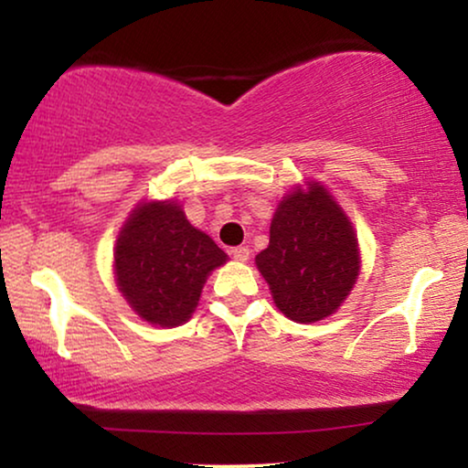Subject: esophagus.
Masks as SVG:
<instances>
[{
    "label": "esophagus",
    "mask_w": 468,
    "mask_h": 468,
    "mask_svg": "<svg viewBox=\"0 0 468 468\" xmlns=\"http://www.w3.org/2000/svg\"><path fill=\"white\" fill-rule=\"evenodd\" d=\"M229 253H232V258H234L236 261H247L249 255H251V251H249L247 247H234Z\"/></svg>",
    "instance_id": "obj_1"
}]
</instances>
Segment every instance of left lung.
<instances>
[{
	"label": "left lung",
	"instance_id": "1",
	"mask_svg": "<svg viewBox=\"0 0 468 468\" xmlns=\"http://www.w3.org/2000/svg\"><path fill=\"white\" fill-rule=\"evenodd\" d=\"M255 264L277 309L300 324L336 313L360 274V249L349 217L315 181L279 202L271 242Z\"/></svg>",
	"mask_w": 468,
	"mask_h": 468
}]
</instances>
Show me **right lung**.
Instances as JSON below:
<instances>
[{
	"label": "right lung",
	"mask_w": 468,
	"mask_h": 468,
	"mask_svg": "<svg viewBox=\"0 0 468 468\" xmlns=\"http://www.w3.org/2000/svg\"><path fill=\"white\" fill-rule=\"evenodd\" d=\"M226 261L175 200L138 204L114 245L119 292L144 322L162 328L187 322L208 274Z\"/></svg>",
	"instance_id": "obj_1"
}]
</instances>
